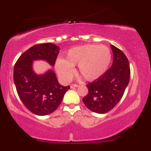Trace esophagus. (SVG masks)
<instances>
[{
  "label": "esophagus",
  "instance_id": "1",
  "mask_svg": "<svg viewBox=\"0 0 151 151\" xmlns=\"http://www.w3.org/2000/svg\"><path fill=\"white\" fill-rule=\"evenodd\" d=\"M78 86V84H71V86H70V87L72 88H75V87H77Z\"/></svg>",
  "mask_w": 151,
  "mask_h": 151
}]
</instances>
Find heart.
<instances>
[{"label": "heart", "instance_id": "obj_1", "mask_svg": "<svg viewBox=\"0 0 151 151\" xmlns=\"http://www.w3.org/2000/svg\"><path fill=\"white\" fill-rule=\"evenodd\" d=\"M111 61V52L108 47L84 45L69 50L65 60L56 62L57 72L64 81H69L74 74V67L78 65V72L84 79L93 81L105 73Z\"/></svg>", "mask_w": 151, "mask_h": 151}]
</instances>
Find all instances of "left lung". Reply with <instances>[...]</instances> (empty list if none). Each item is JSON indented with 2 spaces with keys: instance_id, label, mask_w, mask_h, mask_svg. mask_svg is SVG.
I'll return each instance as SVG.
<instances>
[{
  "instance_id": "left-lung-1",
  "label": "left lung",
  "mask_w": 151,
  "mask_h": 151,
  "mask_svg": "<svg viewBox=\"0 0 151 151\" xmlns=\"http://www.w3.org/2000/svg\"><path fill=\"white\" fill-rule=\"evenodd\" d=\"M114 55L110 69L100 77L89 83L87 94L83 98L84 104L91 111L105 114L120 101L129 82V62L125 54L111 45Z\"/></svg>"
}]
</instances>
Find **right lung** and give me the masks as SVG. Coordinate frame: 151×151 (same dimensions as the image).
Listing matches in <instances>:
<instances>
[{"label": "right lung", "instance_id": "1", "mask_svg": "<svg viewBox=\"0 0 151 151\" xmlns=\"http://www.w3.org/2000/svg\"><path fill=\"white\" fill-rule=\"evenodd\" d=\"M60 48L52 43L32 46L20 55L15 64L13 79L17 92L25 107L38 116L52 113L60 106L70 88L59 84L52 70L37 75L33 72V60H45L55 66Z\"/></svg>", "mask_w": 151, "mask_h": 151}]
</instances>
